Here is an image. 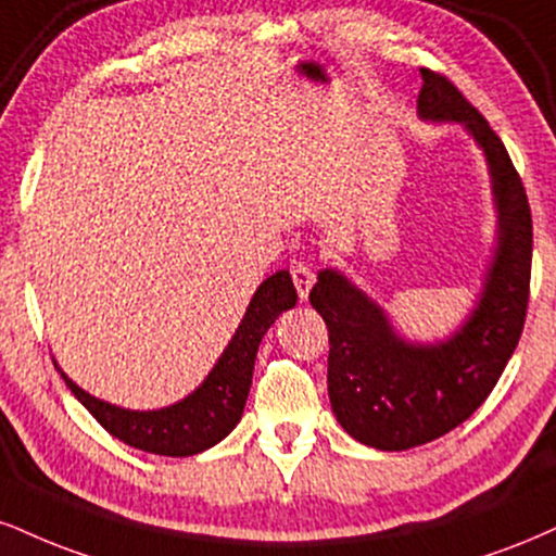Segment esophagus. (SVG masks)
<instances>
[{
	"instance_id": "1",
	"label": "esophagus",
	"mask_w": 556,
	"mask_h": 556,
	"mask_svg": "<svg viewBox=\"0 0 556 556\" xmlns=\"http://www.w3.org/2000/svg\"><path fill=\"white\" fill-rule=\"evenodd\" d=\"M290 274H292V282H295V290H298L300 300H305L307 292H311L313 282H316V269H313L311 264H305V261H295Z\"/></svg>"
}]
</instances>
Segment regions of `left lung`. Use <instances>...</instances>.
Instances as JSON below:
<instances>
[{"mask_svg":"<svg viewBox=\"0 0 556 556\" xmlns=\"http://www.w3.org/2000/svg\"><path fill=\"white\" fill-rule=\"evenodd\" d=\"M422 72L419 118L456 122L484 150L497 206V251L477 305L445 342H406L383 307L324 269L311 305L329 329V399L337 422L378 451H409L464 425L484 404L523 333L531 290V206L503 139L445 75Z\"/></svg>","mask_w":556,"mask_h":556,"instance_id":"8db88e82","label":"left lung"}]
</instances>
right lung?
Masks as SVG:
<instances>
[{
  "label": "right lung",
  "instance_id": "add662e5",
  "mask_svg": "<svg viewBox=\"0 0 556 556\" xmlns=\"http://www.w3.org/2000/svg\"><path fill=\"white\" fill-rule=\"evenodd\" d=\"M295 303L298 290L292 285L290 271L282 269L266 277L256 295L251 298V305L240 320L236 337L225 346L223 357L212 367L204 383L191 396L165 406V409H122L109 401L90 396L77 383H72L62 370L59 372H62L64 383L70 386L79 404L122 443L139 447L144 453H155V456H197L206 447L217 445L240 422L251 391L253 363H256L261 339L274 320L282 316V311H290Z\"/></svg>",
  "mask_w": 556,
  "mask_h": 556
}]
</instances>
